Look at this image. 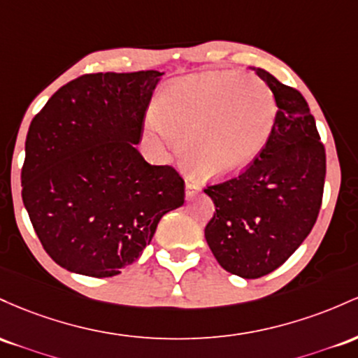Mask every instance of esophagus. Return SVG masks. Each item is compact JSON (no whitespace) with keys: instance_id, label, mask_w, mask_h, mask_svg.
Masks as SVG:
<instances>
[{"instance_id":"esophagus-1","label":"esophagus","mask_w":358,"mask_h":358,"mask_svg":"<svg viewBox=\"0 0 358 358\" xmlns=\"http://www.w3.org/2000/svg\"><path fill=\"white\" fill-rule=\"evenodd\" d=\"M198 191H199V184L194 182V180L187 179L186 180V192H187V196L194 194V192H198Z\"/></svg>"}]
</instances>
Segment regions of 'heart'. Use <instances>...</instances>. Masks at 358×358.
Masks as SVG:
<instances>
[{
  "mask_svg": "<svg viewBox=\"0 0 358 358\" xmlns=\"http://www.w3.org/2000/svg\"><path fill=\"white\" fill-rule=\"evenodd\" d=\"M275 113L274 96L259 79L204 74L172 84L150 127L186 143L187 159L201 174L228 178L259 157Z\"/></svg>",
  "mask_w": 358,
  "mask_h": 358,
  "instance_id": "1",
  "label": "heart"
}]
</instances>
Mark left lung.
Instances as JSON below:
<instances>
[{
  "label": "left lung",
  "mask_w": 358,
  "mask_h": 358,
  "mask_svg": "<svg viewBox=\"0 0 358 358\" xmlns=\"http://www.w3.org/2000/svg\"><path fill=\"white\" fill-rule=\"evenodd\" d=\"M277 104L271 138L243 172L206 186L215 203L204 236L230 274L259 279L296 252L315 227L323 199L327 152L303 94L252 67Z\"/></svg>",
  "instance_id": "1"
}]
</instances>
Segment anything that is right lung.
<instances>
[{"label":"right lung","mask_w":358,"mask_h":358,"mask_svg":"<svg viewBox=\"0 0 358 358\" xmlns=\"http://www.w3.org/2000/svg\"><path fill=\"white\" fill-rule=\"evenodd\" d=\"M159 71L96 72L62 86L31 120L22 199L43 250L76 274L111 277L135 264L184 179L136 150Z\"/></svg>","instance_id":"obj_1"}]
</instances>
